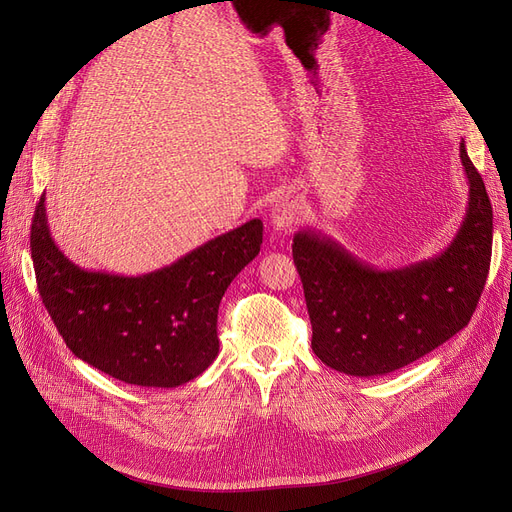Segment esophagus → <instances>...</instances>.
<instances>
[{
    "mask_svg": "<svg viewBox=\"0 0 512 512\" xmlns=\"http://www.w3.org/2000/svg\"><path fill=\"white\" fill-rule=\"evenodd\" d=\"M305 197L301 193H284L278 197L272 209V226L274 230H290L305 218Z\"/></svg>",
    "mask_w": 512,
    "mask_h": 512,
    "instance_id": "1",
    "label": "esophagus"
}]
</instances>
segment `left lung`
<instances>
[{"label": "left lung", "mask_w": 512, "mask_h": 512, "mask_svg": "<svg viewBox=\"0 0 512 512\" xmlns=\"http://www.w3.org/2000/svg\"><path fill=\"white\" fill-rule=\"evenodd\" d=\"M469 205L450 245L398 270H378L317 230L292 238L311 348L328 367L373 378L405 367L461 332L486 286L492 259V203L461 141Z\"/></svg>", "instance_id": "left-lung-1"}]
</instances>
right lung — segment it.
Listing matches in <instances>:
<instances>
[{
	"label": "right lung",
	"mask_w": 512,
	"mask_h": 512,
	"mask_svg": "<svg viewBox=\"0 0 512 512\" xmlns=\"http://www.w3.org/2000/svg\"><path fill=\"white\" fill-rule=\"evenodd\" d=\"M263 242L251 220L143 276L83 270L51 238L45 195L31 226L39 294L70 351L112 378L176 388L218 357V309Z\"/></svg>",
	"instance_id": "right-lung-1"
}]
</instances>
